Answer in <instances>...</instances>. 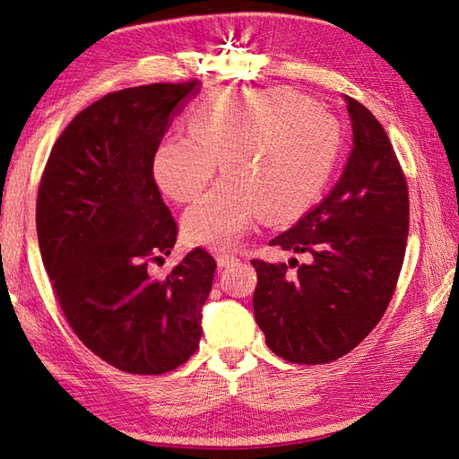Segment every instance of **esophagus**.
I'll return each mask as SVG.
<instances>
[{
  "mask_svg": "<svg viewBox=\"0 0 459 459\" xmlns=\"http://www.w3.org/2000/svg\"><path fill=\"white\" fill-rule=\"evenodd\" d=\"M216 260H218V266H220V268L233 266V264L239 262V258L235 256L233 253H230V251H218V253H216Z\"/></svg>",
  "mask_w": 459,
  "mask_h": 459,
  "instance_id": "34e87169",
  "label": "esophagus"
}]
</instances>
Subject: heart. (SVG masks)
I'll return each mask as SVG.
<instances>
[{"label":"heart","instance_id":"b5f03b06","mask_svg":"<svg viewBox=\"0 0 459 459\" xmlns=\"http://www.w3.org/2000/svg\"><path fill=\"white\" fill-rule=\"evenodd\" d=\"M187 135H169L152 155L164 195L195 199L216 172L224 178L187 208L191 241L230 247L258 212L290 218L322 193L341 149V128L327 108L283 88L224 90L186 115Z\"/></svg>","mask_w":459,"mask_h":459}]
</instances>
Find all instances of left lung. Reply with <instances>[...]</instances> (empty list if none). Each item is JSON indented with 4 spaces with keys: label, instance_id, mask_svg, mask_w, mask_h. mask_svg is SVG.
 Returning <instances> with one entry per match:
<instances>
[{
    "label": "left lung",
    "instance_id": "1",
    "mask_svg": "<svg viewBox=\"0 0 459 459\" xmlns=\"http://www.w3.org/2000/svg\"><path fill=\"white\" fill-rule=\"evenodd\" d=\"M354 145L329 195L270 241L308 262L253 260V307L270 351L293 364H327L362 342L391 302L410 230L408 184L391 140L346 97Z\"/></svg>",
    "mask_w": 459,
    "mask_h": 459
}]
</instances>
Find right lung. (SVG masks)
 <instances>
[{
	"label": "right lung",
	"mask_w": 459,
	"mask_h": 459,
	"mask_svg": "<svg viewBox=\"0 0 459 459\" xmlns=\"http://www.w3.org/2000/svg\"><path fill=\"white\" fill-rule=\"evenodd\" d=\"M199 80L107 93L68 124L41 174L36 231L53 295L88 349L117 369L160 375L186 364L203 335L216 260L193 248L164 277L178 224L152 155Z\"/></svg>",
	"instance_id": "1"
}]
</instances>
